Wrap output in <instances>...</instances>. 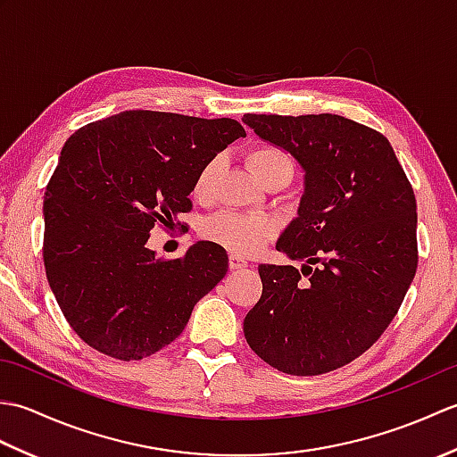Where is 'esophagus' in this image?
I'll return each instance as SVG.
<instances>
[{
	"instance_id": "obj_1",
	"label": "esophagus",
	"mask_w": 457,
	"mask_h": 457,
	"mask_svg": "<svg viewBox=\"0 0 457 457\" xmlns=\"http://www.w3.org/2000/svg\"><path fill=\"white\" fill-rule=\"evenodd\" d=\"M247 267V259L241 257L237 253H231L229 255V269L231 270H237V269H245Z\"/></svg>"
}]
</instances>
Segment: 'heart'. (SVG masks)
<instances>
[{
    "instance_id": "1",
    "label": "heart",
    "mask_w": 457,
    "mask_h": 457,
    "mask_svg": "<svg viewBox=\"0 0 457 457\" xmlns=\"http://www.w3.org/2000/svg\"><path fill=\"white\" fill-rule=\"evenodd\" d=\"M247 162L261 182L275 172H295L293 161H290V157L283 149L275 147V145H259V147L251 149L247 154ZM218 170L220 159H212L204 164L196 180H194V196L200 200H206L210 196L212 184ZM273 231L275 223L269 218L241 212L213 213V216L204 221L202 226L204 237L216 241V244L231 251H237V253H251V251H255L263 241L273 236Z\"/></svg>"
}]
</instances>
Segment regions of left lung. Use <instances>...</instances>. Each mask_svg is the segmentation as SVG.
<instances>
[{
	"label": "left lung",
	"mask_w": 457,
	"mask_h": 457,
	"mask_svg": "<svg viewBox=\"0 0 457 457\" xmlns=\"http://www.w3.org/2000/svg\"><path fill=\"white\" fill-rule=\"evenodd\" d=\"M304 170L298 216L277 241L293 265H259L263 295L244 320L249 347L288 375H322L371 347L416 265V198L389 139L334 113H245Z\"/></svg>",
	"instance_id": "8db88e82"
}]
</instances>
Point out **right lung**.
I'll list each match as a JSON object with an SVG mask.
<instances>
[{"label":"right lung","instance_id":"right-lung-1","mask_svg":"<svg viewBox=\"0 0 457 457\" xmlns=\"http://www.w3.org/2000/svg\"><path fill=\"white\" fill-rule=\"evenodd\" d=\"M245 137L229 118L131 110L74 131L45 192L43 259L66 322L121 361L177 339L194 304L228 273L226 249L198 241L157 259L149 231L190 212L200 169Z\"/></svg>","mask_w":457,"mask_h":457}]
</instances>
